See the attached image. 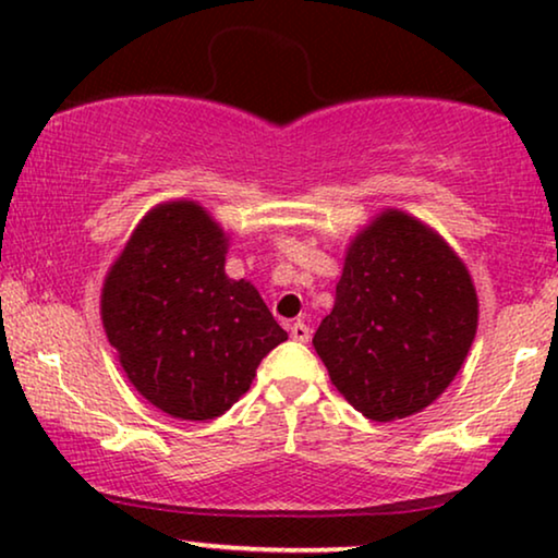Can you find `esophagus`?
I'll return each instance as SVG.
<instances>
[{
  "mask_svg": "<svg viewBox=\"0 0 558 558\" xmlns=\"http://www.w3.org/2000/svg\"><path fill=\"white\" fill-rule=\"evenodd\" d=\"M289 335H292V340H296V342H307L312 330L304 323H294L292 327H289Z\"/></svg>",
  "mask_w": 558,
  "mask_h": 558,
  "instance_id": "esophagus-1",
  "label": "esophagus"
}]
</instances>
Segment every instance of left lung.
I'll list each match as a JSON object with an SVG mask.
<instances>
[{
    "label": "left lung",
    "mask_w": 558,
    "mask_h": 558,
    "mask_svg": "<svg viewBox=\"0 0 558 558\" xmlns=\"http://www.w3.org/2000/svg\"><path fill=\"white\" fill-rule=\"evenodd\" d=\"M475 330L477 294L462 258L422 220L384 210L350 243L312 345L348 403L393 422L445 393Z\"/></svg>",
    "instance_id": "left-lung-1"
}]
</instances>
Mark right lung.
<instances>
[{"label": "right lung", "mask_w": 558, "mask_h": 558, "mask_svg": "<svg viewBox=\"0 0 558 558\" xmlns=\"http://www.w3.org/2000/svg\"><path fill=\"white\" fill-rule=\"evenodd\" d=\"M226 254L208 210L165 203L142 218L104 281L101 319L121 368L174 418L223 414L287 340L256 287L226 277Z\"/></svg>", "instance_id": "1"}]
</instances>
